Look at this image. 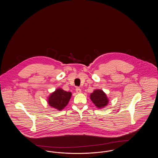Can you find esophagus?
<instances>
[{"label": "esophagus", "instance_id": "34e87169", "mask_svg": "<svg viewBox=\"0 0 158 158\" xmlns=\"http://www.w3.org/2000/svg\"><path fill=\"white\" fill-rule=\"evenodd\" d=\"M81 89L79 88H78V87H77L76 88V93H77V94H80V93H81Z\"/></svg>", "mask_w": 158, "mask_h": 158}]
</instances>
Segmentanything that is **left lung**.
Returning a JSON list of instances; mask_svg holds the SVG:
<instances>
[{
    "instance_id": "left-lung-1",
    "label": "left lung",
    "mask_w": 158,
    "mask_h": 158,
    "mask_svg": "<svg viewBox=\"0 0 158 158\" xmlns=\"http://www.w3.org/2000/svg\"><path fill=\"white\" fill-rule=\"evenodd\" d=\"M90 99L98 108H102L107 105L108 99L102 90H95L90 95Z\"/></svg>"
}]
</instances>
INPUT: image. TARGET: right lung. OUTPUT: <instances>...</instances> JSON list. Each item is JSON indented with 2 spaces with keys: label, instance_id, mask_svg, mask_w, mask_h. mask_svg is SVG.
<instances>
[{
  "label": "right lung",
  "instance_id": "right-lung-1",
  "mask_svg": "<svg viewBox=\"0 0 158 158\" xmlns=\"http://www.w3.org/2000/svg\"><path fill=\"white\" fill-rule=\"evenodd\" d=\"M72 93L61 89H57L52 93L48 99V103L50 106L61 110L66 105L71 98Z\"/></svg>",
  "mask_w": 158,
  "mask_h": 158
}]
</instances>
